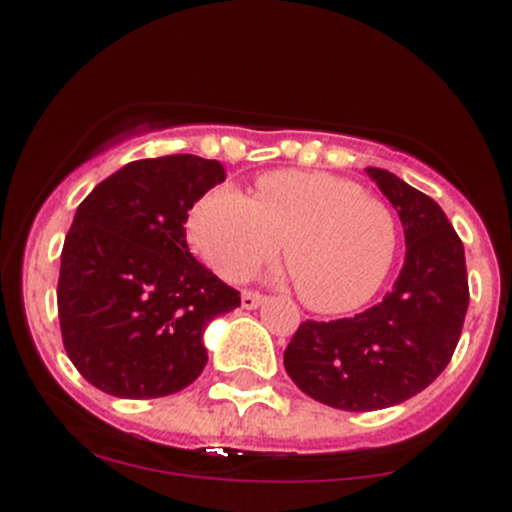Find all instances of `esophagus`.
I'll return each mask as SVG.
<instances>
[{
	"label": "esophagus",
	"instance_id": "1",
	"mask_svg": "<svg viewBox=\"0 0 512 512\" xmlns=\"http://www.w3.org/2000/svg\"><path fill=\"white\" fill-rule=\"evenodd\" d=\"M240 303H243V308H257V305L264 303V296L260 291H243V296H240Z\"/></svg>",
	"mask_w": 512,
	"mask_h": 512
}]
</instances>
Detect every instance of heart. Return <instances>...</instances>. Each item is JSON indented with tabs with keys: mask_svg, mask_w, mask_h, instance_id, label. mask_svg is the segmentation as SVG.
<instances>
[{
	"mask_svg": "<svg viewBox=\"0 0 512 512\" xmlns=\"http://www.w3.org/2000/svg\"><path fill=\"white\" fill-rule=\"evenodd\" d=\"M190 243L214 272L243 281L284 243L298 298L317 313H344L383 286L397 250L390 207L356 182L330 173L274 170L255 197L214 187L187 221Z\"/></svg>",
	"mask_w": 512,
	"mask_h": 512,
	"instance_id": "b5f03b06",
	"label": "heart"
}]
</instances>
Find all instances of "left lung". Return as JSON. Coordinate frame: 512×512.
Returning <instances> with one entry per match:
<instances>
[{"label":"left lung","instance_id":"1","mask_svg":"<svg viewBox=\"0 0 512 512\" xmlns=\"http://www.w3.org/2000/svg\"><path fill=\"white\" fill-rule=\"evenodd\" d=\"M366 170L402 219V272L363 313L301 322L284 351L293 383L344 411L395 407L426 390L455 354L469 305L464 245L445 211L390 170Z\"/></svg>","mask_w":512,"mask_h":512}]
</instances>
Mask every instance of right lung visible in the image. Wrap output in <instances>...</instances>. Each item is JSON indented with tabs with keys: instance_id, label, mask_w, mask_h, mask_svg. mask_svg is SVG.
<instances>
[{
	"instance_id": "right-lung-1",
	"label": "right lung",
	"mask_w": 512,
	"mask_h": 512,
	"mask_svg": "<svg viewBox=\"0 0 512 512\" xmlns=\"http://www.w3.org/2000/svg\"><path fill=\"white\" fill-rule=\"evenodd\" d=\"M226 180L192 154L127 163L76 209L64 238L57 315L76 370L122 399L192 385L207 366L204 327L240 293L192 257L187 211Z\"/></svg>"
}]
</instances>
